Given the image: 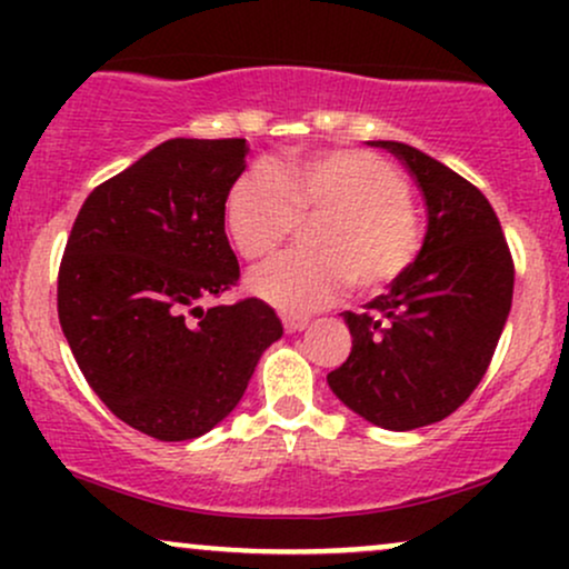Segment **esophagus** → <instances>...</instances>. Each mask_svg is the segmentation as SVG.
Instances as JSON below:
<instances>
[{
  "label": "esophagus",
  "mask_w": 569,
  "mask_h": 569,
  "mask_svg": "<svg viewBox=\"0 0 569 569\" xmlns=\"http://www.w3.org/2000/svg\"><path fill=\"white\" fill-rule=\"evenodd\" d=\"M307 318L302 316H283V329L289 331V335H297V331H305L307 329Z\"/></svg>",
  "instance_id": "34e87169"
}]
</instances>
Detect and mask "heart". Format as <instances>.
Instances as JSON below:
<instances>
[{
	"instance_id": "b5f03b06",
	"label": "heart",
	"mask_w": 569,
	"mask_h": 569,
	"mask_svg": "<svg viewBox=\"0 0 569 569\" xmlns=\"http://www.w3.org/2000/svg\"><path fill=\"white\" fill-rule=\"evenodd\" d=\"M321 217L312 248L286 251L259 264L248 286L283 312L329 305L348 286L377 293L411 270L422 251V213L393 162L363 149L293 154L283 171L251 166L224 200L227 230L246 259L267 257L297 230Z\"/></svg>"
}]
</instances>
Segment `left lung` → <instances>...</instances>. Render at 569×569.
I'll use <instances>...</instances> for the list:
<instances>
[{"label": "left lung", "instance_id": "1", "mask_svg": "<svg viewBox=\"0 0 569 569\" xmlns=\"http://www.w3.org/2000/svg\"><path fill=\"white\" fill-rule=\"evenodd\" d=\"M407 162L426 194L428 234L398 283L345 312L348 361L329 388L388 430L433 426L460 409L487 375L513 299V257L479 187L401 141H377Z\"/></svg>", "mask_w": 569, "mask_h": 569}]
</instances>
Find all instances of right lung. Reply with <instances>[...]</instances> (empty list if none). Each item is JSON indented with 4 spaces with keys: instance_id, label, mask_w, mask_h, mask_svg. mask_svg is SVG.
<instances>
[{
    "instance_id": "obj_1",
    "label": "right lung",
    "mask_w": 569,
    "mask_h": 569,
    "mask_svg": "<svg viewBox=\"0 0 569 569\" xmlns=\"http://www.w3.org/2000/svg\"><path fill=\"white\" fill-rule=\"evenodd\" d=\"M246 152V139L162 141L88 194L63 248L58 321L77 367L152 439L208 433L283 335L257 297L202 310L240 280L224 200Z\"/></svg>"
}]
</instances>
